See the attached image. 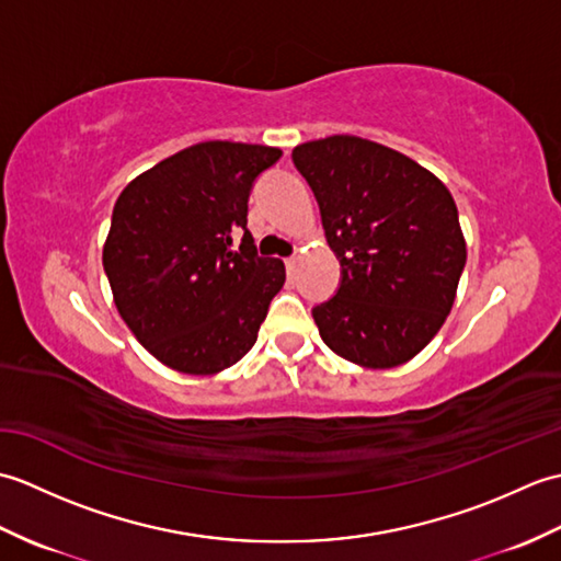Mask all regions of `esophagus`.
I'll return each mask as SVG.
<instances>
[{
    "label": "esophagus",
    "mask_w": 561,
    "mask_h": 561,
    "mask_svg": "<svg viewBox=\"0 0 561 561\" xmlns=\"http://www.w3.org/2000/svg\"><path fill=\"white\" fill-rule=\"evenodd\" d=\"M296 260H299L296 255H291V257L284 260V265H287V270H289V272H294V267H296Z\"/></svg>",
    "instance_id": "obj_1"
}]
</instances>
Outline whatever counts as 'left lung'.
<instances>
[{
  "label": "left lung",
  "mask_w": 561,
  "mask_h": 561,
  "mask_svg": "<svg viewBox=\"0 0 561 561\" xmlns=\"http://www.w3.org/2000/svg\"><path fill=\"white\" fill-rule=\"evenodd\" d=\"M291 159L342 267L337 294L313 308L320 337L356 366L408 364L446 323L468 257L453 195L410 157L354 135L304 141Z\"/></svg>",
  "instance_id": "1"
}]
</instances>
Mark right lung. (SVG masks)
<instances>
[{"label":"right lung","mask_w":561,"mask_h":561,"mask_svg":"<svg viewBox=\"0 0 561 561\" xmlns=\"http://www.w3.org/2000/svg\"><path fill=\"white\" fill-rule=\"evenodd\" d=\"M279 157L277 147L199 141L139 173L115 202L103 245L115 308L173 371L233 366L284 287V262L257 255L248 231L250 187Z\"/></svg>","instance_id":"add662e5"}]
</instances>
